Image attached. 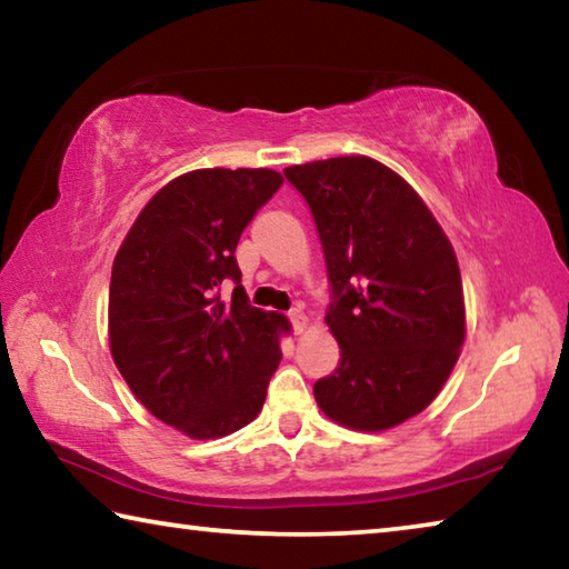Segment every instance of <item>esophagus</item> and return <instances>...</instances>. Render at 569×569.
<instances>
[{
    "label": "esophagus",
    "mask_w": 569,
    "mask_h": 569,
    "mask_svg": "<svg viewBox=\"0 0 569 569\" xmlns=\"http://www.w3.org/2000/svg\"><path fill=\"white\" fill-rule=\"evenodd\" d=\"M288 319H291V326H293L296 333H301V331L306 329V316H303L301 308H291V313H288Z\"/></svg>",
    "instance_id": "34e87169"
}]
</instances>
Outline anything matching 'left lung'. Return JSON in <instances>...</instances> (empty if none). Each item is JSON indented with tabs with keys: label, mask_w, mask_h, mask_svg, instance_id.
Returning <instances> with one entry per match:
<instances>
[{
	"label": "left lung",
	"mask_w": 569,
	"mask_h": 569,
	"mask_svg": "<svg viewBox=\"0 0 569 569\" xmlns=\"http://www.w3.org/2000/svg\"><path fill=\"white\" fill-rule=\"evenodd\" d=\"M319 230L341 363L313 383L331 421L383 431L437 399L465 343V291L445 230L419 192L366 156L283 170Z\"/></svg>",
	"instance_id": "1"
}]
</instances>
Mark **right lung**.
Returning a JSON list of instances; mask_svg holds the SVG:
<instances>
[{"instance_id": "add662e5", "label": "right lung", "mask_w": 569, "mask_h": 569, "mask_svg": "<svg viewBox=\"0 0 569 569\" xmlns=\"http://www.w3.org/2000/svg\"><path fill=\"white\" fill-rule=\"evenodd\" d=\"M268 168L192 170L160 188L114 256L108 331L114 366L152 417L220 439L263 409L286 316L250 306L236 246L281 188ZM237 283L230 302L219 298Z\"/></svg>"}]
</instances>
